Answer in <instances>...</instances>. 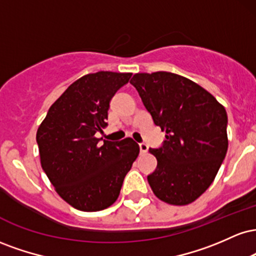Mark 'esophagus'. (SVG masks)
Here are the masks:
<instances>
[{
    "label": "esophagus",
    "mask_w": 256,
    "mask_h": 256,
    "mask_svg": "<svg viewBox=\"0 0 256 256\" xmlns=\"http://www.w3.org/2000/svg\"><path fill=\"white\" fill-rule=\"evenodd\" d=\"M140 152H148V146L146 143H140Z\"/></svg>",
    "instance_id": "esophagus-1"
}]
</instances>
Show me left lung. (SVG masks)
Here are the masks:
<instances>
[{
	"label": "left lung",
	"instance_id": "obj_1",
	"mask_svg": "<svg viewBox=\"0 0 256 256\" xmlns=\"http://www.w3.org/2000/svg\"><path fill=\"white\" fill-rule=\"evenodd\" d=\"M136 88L152 122L166 132L150 148L158 166L148 176L152 192L170 204H192L213 183L228 152V114L207 90L171 72L137 73Z\"/></svg>",
	"mask_w": 256,
	"mask_h": 256
}]
</instances>
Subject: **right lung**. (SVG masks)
Instances as JSON below:
<instances>
[{"label": "right lung", "mask_w": 256, "mask_h": 256, "mask_svg": "<svg viewBox=\"0 0 256 256\" xmlns=\"http://www.w3.org/2000/svg\"><path fill=\"white\" fill-rule=\"evenodd\" d=\"M132 73L100 71L70 85L38 128L40 164L55 190L83 212H98L118 198L140 146L131 138H96L107 126L112 98Z\"/></svg>", "instance_id": "obj_1"}]
</instances>
